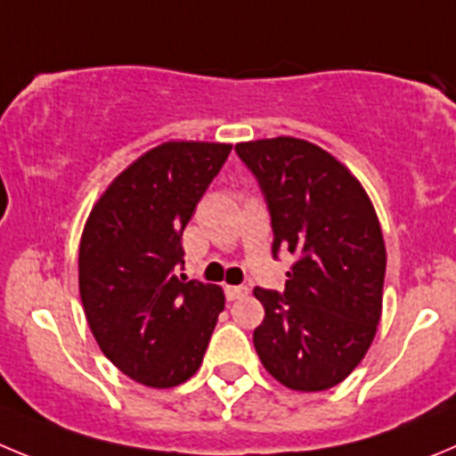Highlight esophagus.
I'll return each mask as SVG.
<instances>
[{
  "mask_svg": "<svg viewBox=\"0 0 456 456\" xmlns=\"http://www.w3.org/2000/svg\"><path fill=\"white\" fill-rule=\"evenodd\" d=\"M249 293L248 286H227V299H240Z\"/></svg>",
  "mask_w": 456,
  "mask_h": 456,
  "instance_id": "esophagus-1",
  "label": "esophagus"
}]
</instances>
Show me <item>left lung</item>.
<instances>
[{"label":"left lung","instance_id":"1","mask_svg":"<svg viewBox=\"0 0 456 456\" xmlns=\"http://www.w3.org/2000/svg\"><path fill=\"white\" fill-rule=\"evenodd\" d=\"M273 218V254L297 256L286 289H254L265 318L254 347L286 388L327 391L361 363L377 334L387 274L379 218L359 179L322 147L293 136L238 142Z\"/></svg>","mask_w":456,"mask_h":456}]
</instances>
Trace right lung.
<instances>
[{"instance_id": "right-lung-1", "label": "right lung", "mask_w": 456, "mask_h": 456, "mask_svg": "<svg viewBox=\"0 0 456 456\" xmlns=\"http://www.w3.org/2000/svg\"><path fill=\"white\" fill-rule=\"evenodd\" d=\"M229 142L167 141L109 183L84 224L79 295L106 359L142 387L172 388L202 366L224 293L186 281L182 233L227 161Z\"/></svg>"}]
</instances>
